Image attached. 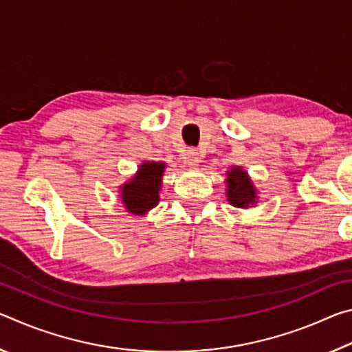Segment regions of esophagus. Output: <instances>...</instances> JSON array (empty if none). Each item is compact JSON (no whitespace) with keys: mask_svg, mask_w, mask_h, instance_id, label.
<instances>
[{"mask_svg":"<svg viewBox=\"0 0 352 352\" xmlns=\"http://www.w3.org/2000/svg\"><path fill=\"white\" fill-rule=\"evenodd\" d=\"M184 162L188 163V166L190 168H197L199 163H200V157H199V152L197 151H189L186 155H184Z\"/></svg>","mask_w":352,"mask_h":352,"instance_id":"1","label":"esophagus"}]
</instances>
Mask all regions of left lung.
<instances>
[{"label": "left lung", "instance_id": "1", "mask_svg": "<svg viewBox=\"0 0 352 352\" xmlns=\"http://www.w3.org/2000/svg\"><path fill=\"white\" fill-rule=\"evenodd\" d=\"M225 175V194L228 204L236 208H242V210L256 206L259 200V194L248 172L243 170L242 166H231Z\"/></svg>", "mask_w": 352, "mask_h": 352}]
</instances>
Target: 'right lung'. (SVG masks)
Instances as JSON below:
<instances>
[{
  "label": "right lung",
  "mask_w": 352,
  "mask_h": 352,
  "mask_svg": "<svg viewBox=\"0 0 352 352\" xmlns=\"http://www.w3.org/2000/svg\"><path fill=\"white\" fill-rule=\"evenodd\" d=\"M166 163L142 162L136 174L119 186V199L129 214L146 216L160 204Z\"/></svg>",
  "instance_id": "1"
}]
</instances>
